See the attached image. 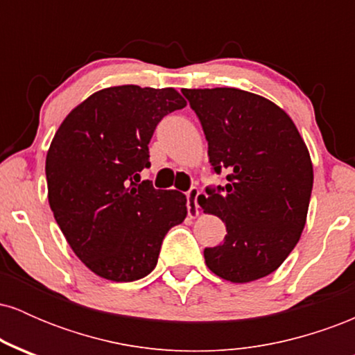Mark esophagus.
Instances as JSON below:
<instances>
[{
    "mask_svg": "<svg viewBox=\"0 0 355 355\" xmlns=\"http://www.w3.org/2000/svg\"><path fill=\"white\" fill-rule=\"evenodd\" d=\"M198 195H200V190L195 187L187 191V210H189L190 217L198 215Z\"/></svg>",
    "mask_w": 355,
    "mask_h": 355,
    "instance_id": "1",
    "label": "esophagus"
}]
</instances>
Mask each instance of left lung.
<instances>
[{
    "mask_svg": "<svg viewBox=\"0 0 355 355\" xmlns=\"http://www.w3.org/2000/svg\"><path fill=\"white\" fill-rule=\"evenodd\" d=\"M209 141L214 172L225 187L200 195L203 214L227 227L205 248L207 267L234 284L262 279L294 250L307 220L313 168L292 118L270 100L239 88L182 89Z\"/></svg>",
    "mask_w": 355,
    "mask_h": 355,
    "instance_id": "8db88e82",
    "label": "left lung"
}]
</instances>
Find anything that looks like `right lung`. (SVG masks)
I'll list each match as a JSON object with an SVG mask.
<instances>
[{
	"instance_id": "1",
	"label": "right lung",
	"mask_w": 355,
	"mask_h": 355,
	"mask_svg": "<svg viewBox=\"0 0 355 355\" xmlns=\"http://www.w3.org/2000/svg\"><path fill=\"white\" fill-rule=\"evenodd\" d=\"M187 107L175 88H103L73 108L46 153L48 202L71 250L113 282L144 279L187 217V197L155 190L148 144L158 121Z\"/></svg>"
}]
</instances>
